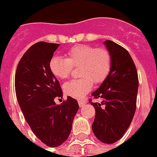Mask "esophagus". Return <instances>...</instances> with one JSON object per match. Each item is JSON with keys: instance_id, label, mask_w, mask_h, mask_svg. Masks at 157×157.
<instances>
[{"instance_id": "esophagus-1", "label": "esophagus", "mask_w": 157, "mask_h": 157, "mask_svg": "<svg viewBox=\"0 0 157 157\" xmlns=\"http://www.w3.org/2000/svg\"><path fill=\"white\" fill-rule=\"evenodd\" d=\"M78 104H79V106H80V107H83L84 105L86 104V101L84 100H78Z\"/></svg>"}]
</instances>
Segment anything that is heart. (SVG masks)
Instances as JSON below:
<instances>
[{
  "mask_svg": "<svg viewBox=\"0 0 157 157\" xmlns=\"http://www.w3.org/2000/svg\"><path fill=\"white\" fill-rule=\"evenodd\" d=\"M111 55L105 48L76 45L67 53V57L56 56L50 61V70L57 78L64 80L71 75L72 67H78L80 76L64 85V91L76 99L83 98L91 90L93 81L100 84L105 81L111 69Z\"/></svg>",
  "mask_w": 157,
  "mask_h": 157,
  "instance_id": "1",
  "label": "heart"
}]
</instances>
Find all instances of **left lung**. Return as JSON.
Listing matches in <instances>:
<instances>
[{
  "label": "left lung",
  "instance_id": "1",
  "mask_svg": "<svg viewBox=\"0 0 157 157\" xmlns=\"http://www.w3.org/2000/svg\"><path fill=\"white\" fill-rule=\"evenodd\" d=\"M111 55V69L105 81L91 94L100 103H93L95 117L92 130L107 144L121 138L131 124L136 111L138 76L133 61L124 48L110 40L104 42Z\"/></svg>",
  "mask_w": 157,
  "mask_h": 157
}]
</instances>
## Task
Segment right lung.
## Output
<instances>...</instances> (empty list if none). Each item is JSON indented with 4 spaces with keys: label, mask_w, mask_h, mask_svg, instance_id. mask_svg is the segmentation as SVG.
Masks as SVG:
<instances>
[{
    "label": "right lung",
    "mask_w": 157,
    "mask_h": 157,
    "mask_svg": "<svg viewBox=\"0 0 157 157\" xmlns=\"http://www.w3.org/2000/svg\"><path fill=\"white\" fill-rule=\"evenodd\" d=\"M58 46L45 42L33 44L21 57L15 78L16 97L25 120L36 137L51 147L67 139L79 109L77 100L70 96L61 105L54 101L63 98L49 66Z\"/></svg>",
    "instance_id": "add662e5"
}]
</instances>
